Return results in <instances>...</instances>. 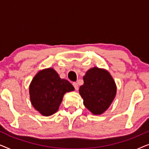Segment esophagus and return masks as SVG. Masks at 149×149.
<instances>
[{
  "label": "esophagus",
  "mask_w": 149,
  "mask_h": 149,
  "mask_svg": "<svg viewBox=\"0 0 149 149\" xmlns=\"http://www.w3.org/2000/svg\"><path fill=\"white\" fill-rule=\"evenodd\" d=\"M72 85H73V86L74 87L75 89H76V90H78V89H79V85H78V83L74 82V83H72Z\"/></svg>",
  "instance_id": "esophagus-1"
}]
</instances>
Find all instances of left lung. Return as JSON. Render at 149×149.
Segmentation results:
<instances>
[{
	"mask_svg": "<svg viewBox=\"0 0 149 149\" xmlns=\"http://www.w3.org/2000/svg\"><path fill=\"white\" fill-rule=\"evenodd\" d=\"M79 94L85 107L93 115H101L110 107L117 93V85L109 71L93 67L83 77Z\"/></svg>",
	"mask_w": 149,
	"mask_h": 149,
	"instance_id": "8db88e82",
	"label": "left lung"
}]
</instances>
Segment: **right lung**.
I'll use <instances>...</instances> for the list:
<instances>
[{
  "instance_id": "add662e5",
  "label": "right lung",
  "mask_w": 149,
  "mask_h": 149,
  "mask_svg": "<svg viewBox=\"0 0 149 149\" xmlns=\"http://www.w3.org/2000/svg\"><path fill=\"white\" fill-rule=\"evenodd\" d=\"M74 90L73 85L61 79L54 68H45L38 71L30 83V102L36 111L48 117L58 111L65 93Z\"/></svg>"
}]
</instances>
